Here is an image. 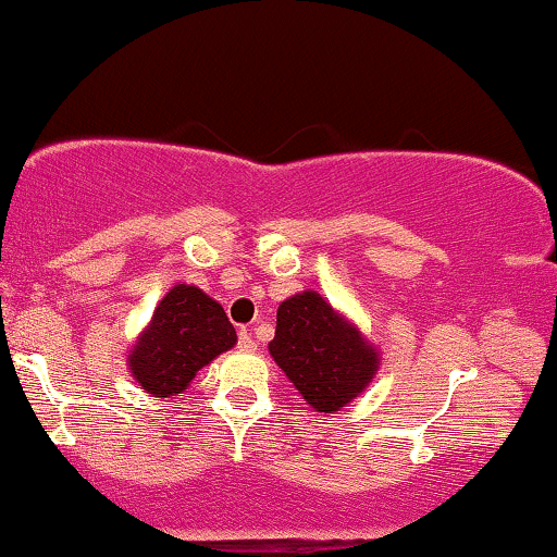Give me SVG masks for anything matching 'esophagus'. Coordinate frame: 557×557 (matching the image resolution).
<instances>
[{"label":"esophagus","mask_w":557,"mask_h":557,"mask_svg":"<svg viewBox=\"0 0 557 557\" xmlns=\"http://www.w3.org/2000/svg\"><path fill=\"white\" fill-rule=\"evenodd\" d=\"M238 346L244 351H253L256 349V342L251 338V332H248V329H240V332H238Z\"/></svg>","instance_id":"1"}]
</instances>
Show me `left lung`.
<instances>
[{"mask_svg":"<svg viewBox=\"0 0 557 557\" xmlns=\"http://www.w3.org/2000/svg\"><path fill=\"white\" fill-rule=\"evenodd\" d=\"M269 351L306 405L324 414L357 399L379 369L376 346L317 292L296 294L278 306Z\"/></svg>","mask_w":557,"mask_h":557,"instance_id":"8db88e82","label":"left lung"}]
</instances>
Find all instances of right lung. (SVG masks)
Wrapping results in <instances>:
<instances>
[{
    "label": "right lung",
    "mask_w": 557,
    "mask_h": 557,
    "mask_svg": "<svg viewBox=\"0 0 557 557\" xmlns=\"http://www.w3.org/2000/svg\"><path fill=\"white\" fill-rule=\"evenodd\" d=\"M236 344L223 306L198 286L175 284L127 354V367L152 397H178L200 369Z\"/></svg>",
    "instance_id": "add662e5"
}]
</instances>
